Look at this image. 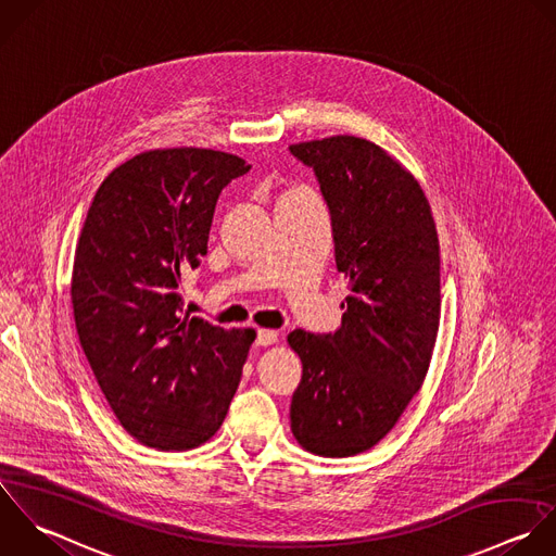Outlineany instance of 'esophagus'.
<instances>
[{"mask_svg": "<svg viewBox=\"0 0 556 556\" xmlns=\"http://www.w3.org/2000/svg\"><path fill=\"white\" fill-rule=\"evenodd\" d=\"M275 342H277V331H273V329H257V338H255L257 346H270Z\"/></svg>", "mask_w": 556, "mask_h": 556, "instance_id": "obj_1", "label": "esophagus"}]
</instances>
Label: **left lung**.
Instances as JSON below:
<instances>
[{
	"mask_svg": "<svg viewBox=\"0 0 556 556\" xmlns=\"http://www.w3.org/2000/svg\"><path fill=\"white\" fill-rule=\"evenodd\" d=\"M290 153L318 177L351 288L336 333L288 336L303 362L290 427L314 455L353 457L394 429L427 377L442 307L438 229L418 179L379 144L344 134Z\"/></svg>",
	"mask_w": 556,
	"mask_h": 556,
	"instance_id": "8db88e82",
	"label": "left lung"
}]
</instances>
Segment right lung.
Returning a JSON list of instances; mask_svg holds the SVG:
<instances>
[{"instance_id":"1","label":"right lung","mask_w":556,"mask_h":556,"mask_svg":"<svg viewBox=\"0 0 556 556\" xmlns=\"http://www.w3.org/2000/svg\"><path fill=\"white\" fill-rule=\"evenodd\" d=\"M251 166L197 147L153 149L97 188L73 260L75 329L121 427L188 451L223 425L255 340L184 312L181 275L207 253L220 190Z\"/></svg>"}]
</instances>
